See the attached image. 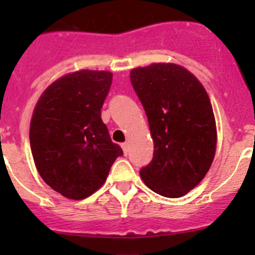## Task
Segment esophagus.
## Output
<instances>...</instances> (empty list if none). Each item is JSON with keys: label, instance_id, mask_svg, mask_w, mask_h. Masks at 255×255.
<instances>
[{"label": "esophagus", "instance_id": "obj_1", "mask_svg": "<svg viewBox=\"0 0 255 255\" xmlns=\"http://www.w3.org/2000/svg\"><path fill=\"white\" fill-rule=\"evenodd\" d=\"M121 146H122L125 155H127V154H128V144L127 143H122V144H121Z\"/></svg>", "mask_w": 255, "mask_h": 255}]
</instances>
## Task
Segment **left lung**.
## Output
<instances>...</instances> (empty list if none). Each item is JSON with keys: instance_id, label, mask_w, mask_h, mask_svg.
Returning <instances> with one entry per match:
<instances>
[{"instance_id": "left-lung-1", "label": "left lung", "mask_w": 255, "mask_h": 255, "mask_svg": "<svg viewBox=\"0 0 255 255\" xmlns=\"http://www.w3.org/2000/svg\"><path fill=\"white\" fill-rule=\"evenodd\" d=\"M148 117L153 159L139 174L161 196L176 199L200 184L215 158L217 132L206 90L190 71L158 63L130 71Z\"/></svg>"}]
</instances>
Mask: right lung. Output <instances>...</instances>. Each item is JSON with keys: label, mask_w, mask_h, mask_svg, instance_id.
<instances>
[{"label": "right lung", "mask_w": 255, "mask_h": 255, "mask_svg": "<svg viewBox=\"0 0 255 255\" xmlns=\"http://www.w3.org/2000/svg\"><path fill=\"white\" fill-rule=\"evenodd\" d=\"M111 84L109 71L68 74L43 92L33 112L29 140L38 173L68 199L94 194L123 155L101 118Z\"/></svg>", "instance_id": "add662e5"}]
</instances>
